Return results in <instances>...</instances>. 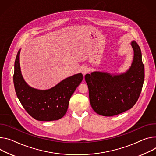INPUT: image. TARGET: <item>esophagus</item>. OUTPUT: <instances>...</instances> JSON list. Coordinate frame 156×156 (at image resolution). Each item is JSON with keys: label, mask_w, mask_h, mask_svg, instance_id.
<instances>
[{"label": "esophagus", "mask_w": 156, "mask_h": 156, "mask_svg": "<svg viewBox=\"0 0 156 156\" xmlns=\"http://www.w3.org/2000/svg\"><path fill=\"white\" fill-rule=\"evenodd\" d=\"M81 72L83 73V75L84 76L87 73H88L89 72V69L87 66H83L81 68Z\"/></svg>", "instance_id": "1"}]
</instances>
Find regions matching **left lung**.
Instances as JSON below:
<instances>
[{
  "mask_svg": "<svg viewBox=\"0 0 156 156\" xmlns=\"http://www.w3.org/2000/svg\"><path fill=\"white\" fill-rule=\"evenodd\" d=\"M133 62L124 74L112 76L109 73L93 72L84 76L89 90L93 109L98 114L112 116L132 108L142 91L144 80V66L140 49L135 41Z\"/></svg>",
  "mask_w": 156,
  "mask_h": 156,
  "instance_id": "8db88e82",
  "label": "left lung"
}]
</instances>
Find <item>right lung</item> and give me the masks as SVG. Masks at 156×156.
<instances>
[{
  "label": "right lung",
  "instance_id": "add662e5",
  "mask_svg": "<svg viewBox=\"0 0 156 156\" xmlns=\"http://www.w3.org/2000/svg\"><path fill=\"white\" fill-rule=\"evenodd\" d=\"M20 51L16 58L13 79L16 94L22 106L36 120L60 119L66 114L69 99L82 81L83 75L78 73L68 77L47 90L31 88L25 83L21 74Z\"/></svg>",
  "mask_w": 156,
  "mask_h": 156
}]
</instances>
